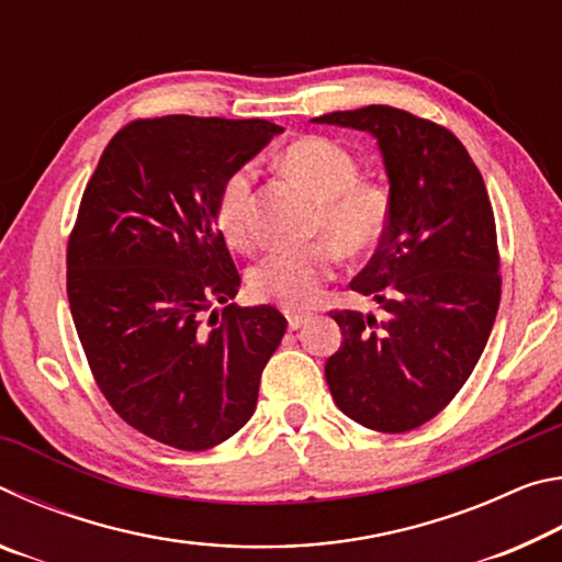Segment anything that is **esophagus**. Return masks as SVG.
Segmentation results:
<instances>
[{
	"instance_id": "esophagus-1",
	"label": "esophagus",
	"mask_w": 562,
	"mask_h": 562,
	"mask_svg": "<svg viewBox=\"0 0 562 562\" xmlns=\"http://www.w3.org/2000/svg\"><path fill=\"white\" fill-rule=\"evenodd\" d=\"M284 317H288L290 329H300L302 325H307L312 315H310V312H294V310H288V312H284Z\"/></svg>"
}]
</instances>
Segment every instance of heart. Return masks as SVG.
Here are the masks:
<instances>
[{
  "instance_id": "heart-1",
  "label": "heart",
  "mask_w": 562,
  "mask_h": 562,
  "mask_svg": "<svg viewBox=\"0 0 562 562\" xmlns=\"http://www.w3.org/2000/svg\"><path fill=\"white\" fill-rule=\"evenodd\" d=\"M282 168L315 198L310 233L327 240L304 247H280L265 255L247 274L255 297L284 307H307L315 302L339 262V252L359 258L382 243L392 217L386 190L359 178V160L329 138L307 136L282 150ZM252 164L227 173L215 201V221L227 245L250 250L258 240L252 223Z\"/></svg>"
}]
</instances>
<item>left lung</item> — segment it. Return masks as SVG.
I'll use <instances>...</instances> for the list:
<instances>
[{
  "mask_svg": "<svg viewBox=\"0 0 562 562\" xmlns=\"http://www.w3.org/2000/svg\"><path fill=\"white\" fill-rule=\"evenodd\" d=\"M372 133L392 217L349 288L382 317L335 310L341 347L327 359L331 398L367 429L404 434L449 406L496 322L501 258L481 170L439 123L392 106L312 119Z\"/></svg>",
  "mask_w": 562,
  "mask_h": 562,
  "instance_id": "1",
  "label": "left lung"
}]
</instances>
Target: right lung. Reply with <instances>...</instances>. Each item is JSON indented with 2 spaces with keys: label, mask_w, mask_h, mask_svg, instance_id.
<instances>
[{
  "label": "right lung",
  "mask_w": 562,
  "mask_h": 562,
  "mask_svg": "<svg viewBox=\"0 0 562 562\" xmlns=\"http://www.w3.org/2000/svg\"><path fill=\"white\" fill-rule=\"evenodd\" d=\"M280 131L262 119L131 121L103 148L69 235L66 294L101 394L180 451L243 429L288 329L270 304H227L240 274L215 221L227 173ZM215 301L223 316L206 315Z\"/></svg>",
  "instance_id": "right-lung-1"
}]
</instances>
